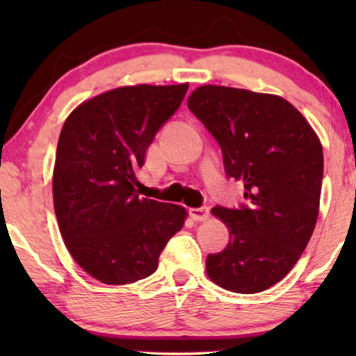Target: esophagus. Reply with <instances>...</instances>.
<instances>
[{"mask_svg":"<svg viewBox=\"0 0 356 356\" xmlns=\"http://www.w3.org/2000/svg\"><path fill=\"white\" fill-rule=\"evenodd\" d=\"M189 216H191L196 222H202L209 217V207L201 206V207H193L189 209Z\"/></svg>","mask_w":356,"mask_h":356,"instance_id":"esophagus-1","label":"esophagus"}]
</instances>
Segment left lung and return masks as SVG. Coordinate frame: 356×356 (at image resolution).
<instances>
[{"label":"left lung","mask_w":356,"mask_h":356,"mask_svg":"<svg viewBox=\"0 0 356 356\" xmlns=\"http://www.w3.org/2000/svg\"><path fill=\"white\" fill-rule=\"evenodd\" d=\"M188 108L220 145L227 178L243 181L248 201L212 209L230 240L207 256V275L235 293H259L289 274L313 235L323 145L305 116L277 95L202 86Z\"/></svg>","instance_id":"left-lung-1"}]
</instances>
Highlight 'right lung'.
<instances>
[{
	"label": "right lung",
	"mask_w": 356,
	"mask_h": 356,
	"mask_svg": "<svg viewBox=\"0 0 356 356\" xmlns=\"http://www.w3.org/2000/svg\"><path fill=\"white\" fill-rule=\"evenodd\" d=\"M188 84L118 87L77 106L58 140L53 201L67 251L94 279L133 284L152 275L181 206L139 196L136 173Z\"/></svg>",
	"instance_id": "obj_1"
}]
</instances>
